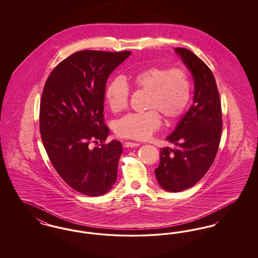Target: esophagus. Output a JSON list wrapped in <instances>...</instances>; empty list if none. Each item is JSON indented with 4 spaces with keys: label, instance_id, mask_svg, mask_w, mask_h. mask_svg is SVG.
I'll list each match as a JSON object with an SVG mask.
<instances>
[{
    "label": "esophagus",
    "instance_id": "esophagus-1",
    "mask_svg": "<svg viewBox=\"0 0 258 258\" xmlns=\"http://www.w3.org/2000/svg\"><path fill=\"white\" fill-rule=\"evenodd\" d=\"M123 146L126 148H135L139 146V143H135V142H124Z\"/></svg>",
    "mask_w": 258,
    "mask_h": 258
}]
</instances>
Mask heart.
I'll return each instance as SVG.
<instances>
[{
  "label": "heart",
  "instance_id": "heart-1",
  "mask_svg": "<svg viewBox=\"0 0 258 258\" xmlns=\"http://www.w3.org/2000/svg\"><path fill=\"white\" fill-rule=\"evenodd\" d=\"M125 83L116 78L105 88L104 97L113 113L125 110L130 102V88L146 93L142 113L124 116L115 123L119 137L135 140L150 138L161 123L160 116L171 123L184 114L191 98V81L187 72L163 66H151L130 73Z\"/></svg>",
  "mask_w": 258,
  "mask_h": 258
}]
</instances>
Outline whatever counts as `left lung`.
Masks as SVG:
<instances>
[{
    "mask_svg": "<svg viewBox=\"0 0 258 258\" xmlns=\"http://www.w3.org/2000/svg\"><path fill=\"white\" fill-rule=\"evenodd\" d=\"M176 52L195 79L194 103L166 140L174 149H160L157 180L165 190L176 192L197 184L217 156L222 131L221 99L217 82L208 66L190 50Z\"/></svg>",
    "mask_w": 258,
    "mask_h": 258,
    "instance_id": "left-lung-1",
    "label": "left lung"
}]
</instances>
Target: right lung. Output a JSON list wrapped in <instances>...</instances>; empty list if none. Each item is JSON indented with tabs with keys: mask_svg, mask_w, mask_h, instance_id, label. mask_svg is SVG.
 I'll use <instances>...</instances> for the list:
<instances>
[{
	"mask_svg": "<svg viewBox=\"0 0 258 258\" xmlns=\"http://www.w3.org/2000/svg\"><path fill=\"white\" fill-rule=\"evenodd\" d=\"M131 51H78L51 72L40 100L39 131L51 163L61 179L88 197L106 194L117 179L122 144L105 143V85ZM100 142L98 148L90 143Z\"/></svg>",
	"mask_w": 258,
	"mask_h": 258,
	"instance_id": "right-lung-1",
	"label": "right lung"
}]
</instances>
